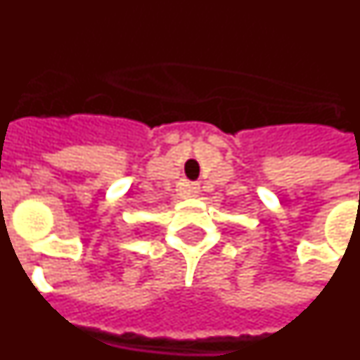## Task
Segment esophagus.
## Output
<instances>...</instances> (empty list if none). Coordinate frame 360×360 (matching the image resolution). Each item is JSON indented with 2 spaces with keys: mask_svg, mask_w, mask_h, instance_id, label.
Instances as JSON below:
<instances>
[{
  "mask_svg": "<svg viewBox=\"0 0 360 360\" xmlns=\"http://www.w3.org/2000/svg\"><path fill=\"white\" fill-rule=\"evenodd\" d=\"M200 193V186L198 184H184L182 187H180V195L184 196H189V198H193V196H196Z\"/></svg>",
  "mask_w": 360,
  "mask_h": 360,
  "instance_id": "34e87169",
  "label": "esophagus"
}]
</instances>
